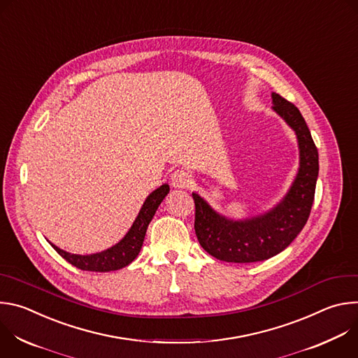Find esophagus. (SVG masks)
I'll return each instance as SVG.
<instances>
[{"mask_svg": "<svg viewBox=\"0 0 358 358\" xmlns=\"http://www.w3.org/2000/svg\"><path fill=\"white\" fill-rule=\"evenodd\" d=\"M191 184V176L185 170H176L171 174V185L176 188H185Z\"/></svg>", "mask_w": 358, "mask_h": 358, "instance_id": "1", "label": "esophagus"}]
</instances>
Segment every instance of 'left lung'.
<instances>
[{"mask_svg": "<svg viewBox=\"0 0 358 358\" xmlns=\"http://www.w3.org/2000/svg\"><path fill=\"white\" fill-rule=\"evenodd\" d=\"M272 109L294 130L300 152L299 171L285 198L262 215L234 221L214 211L206 199L192 192L198 242L220 261H266L292 243L310 215L319 176L317 147L299 109L278 93H272Z\"/></svg>", "mask_w": 358, "mask_h": 358, "instance_id": "8db88e82", "label": "left lung"}]
</instances>
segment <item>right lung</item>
<instances>
[{
    "label": "right lung",
    "mask_w": 358,
    "mask_h": 358,
    "mask_svg": "<svg viewBox=\"0 0 358 358\" xmlns=\"http://www.w3.org/2000/svg\"><path fill=\"white\" fill-rule=\"evenodd\" d=\"M169 192H170L169 184H163L160 188L152 191L145 198L136 221L133 222L131 228L124 235V238L119 243H116L115 246L103 252L92 253V255H75V253L65 252L52 243L50 245H52V248L65 261H68L71 265L76 266L78 269L89 271V272H110V271L122 269L137 258V255L143 246L147 227L151 222L152 217H155L162 201L166 198Z\"/></svg>",
    "instance_id": "add662e5"
}]
</instances>
